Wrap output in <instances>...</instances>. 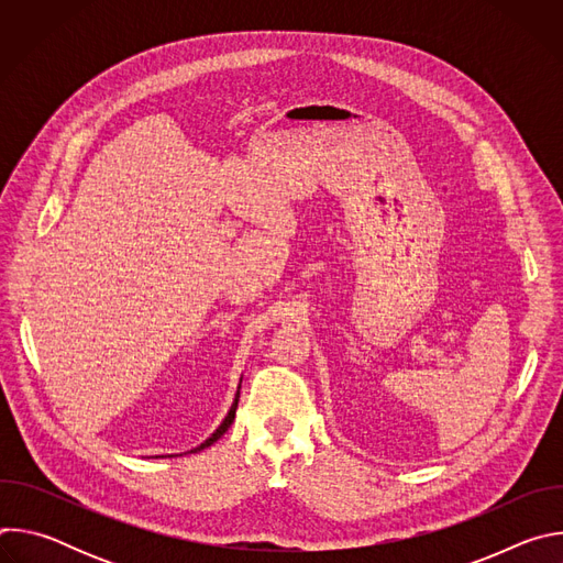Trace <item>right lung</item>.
<instances>
[{
    "label": "right lung",
    "mask_w": 563,
    "mask_h": 563,
    "mask_svg": "<svg viewBox=\"0 0 563 563\" xmlns=\"http://www.w3.org/2000/svg\"><path fill=\"white\" fill-rule=\"evenodd\" d=\"M238 396H240V391L235 394V400H233V406H231L229 415L224 417V421L220 423V428H218V430H216V432H213V434H211V437H209V439H207L205 443H200V445H198L196 450H191V452H198V450H205V448H209L211 443H216V441H218V439H220V437H222V434H224V432L229 430V426L233 423V417H235V408H238Z\"/></svg>",
    "instance_id": "obj_1"
}]
</instances>
